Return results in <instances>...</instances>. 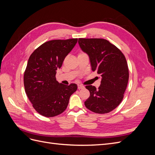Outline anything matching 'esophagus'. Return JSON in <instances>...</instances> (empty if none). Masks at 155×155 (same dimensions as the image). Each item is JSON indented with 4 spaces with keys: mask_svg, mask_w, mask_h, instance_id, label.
Segmentation results:
<instances>
[{
    "mask_svg": "<svg viewBox=\"0 0 155 155\" xmlns=\"http://www.w3.org/2000/svg\"><path fill=\"white\" fill-rule=\"evenodd\" d=\"M78 88L79 90H80V89H83V88H85V87H84L83 85H78Z\"/></svg>",
    "mask_w": 155,
    "mask_h": 155,
    "instance_id": "esophagus-1",
    "label": "esophagus"
}]
</instances>
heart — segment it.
Wrapping results in <instances>:
<instances>
[{
  "mask_svg": "<svg viewBox=\"0 0 155 155\" xmlns=\"http://www.w3.org/2000/svg\"><path fill=\"white\" fill-rule=\"evenodd\" d=\"M81 54H83V53H81Z\"/></svg>",
  "mask_w": 155,
  "mask_h": 155,
  "instance_id": "obj_1",
  "label": "heart"
}]
</instances>
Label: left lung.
<instances>
[{
    "label": "left lung",
    "mask_w": 155,
    "mask_h": 155,
    "mask_svg": "<svg viewBox=\"0 0 155 155\" xmlns=\"http://www.w3.org/2000/svg\"><path fill=\"white\" fill-rule=\"evenodd\" d=\"M78 43L90 59L93 71L101 77L97 89L87 85L90 96L85 101L88 109L105 114L118 107L124 98L129 80V69L122 52L109 41L104 39L79 38Z\"/></svg>",
    "instance_id": "8db88e82"
}]
</instances>
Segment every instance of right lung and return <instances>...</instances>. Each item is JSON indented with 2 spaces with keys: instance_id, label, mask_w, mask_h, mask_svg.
Returning a JSON list of instances; mask_svg holds the SVG:
<instances>
[{
  "instance_id": "right-lung-1",
  "label": "right lung",
  "mask_w": 155,
  "mask_h": 155,
  "mask_svg": "<svg viewBox=\"0 0 155 155\" xmlns=\"http://www.w3.org/2000/svg\"><path fill=\"white\" fill-rule=\"evenodd\" d=\"M77 42L78 39L49 41L29 58L24 74L25 92L33 107L42 116L61 114L67 109L70 97L77 91L76 84L65 85L55 78L56 70L61 67Z\"/></svg>"
}]
</instances>
